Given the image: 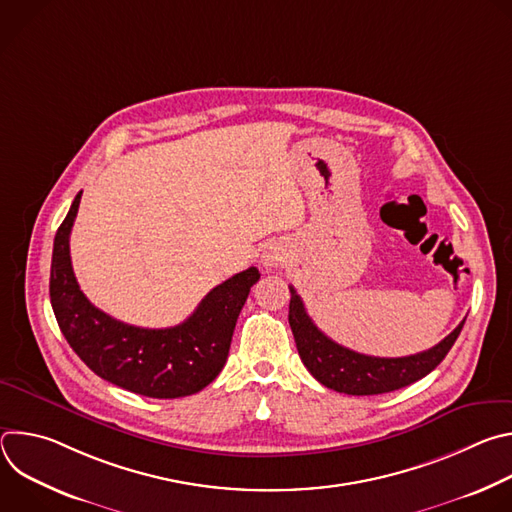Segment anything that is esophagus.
Returning a JSON list of instances; mask_svg holds the SVG:
<instances>
[{
    "label": "esophagus",
    "mask_w": 512,
    "mask_h": 512,
    "mask_svg": "<svg viewBox=\"0 0 512 512\" xmlns=\"http://www.w3.org/2000/svg\"><path fill=\"white\" fill-rule=\"evenodd\" d=\"M263 265L269 267V269H275L279 265H283L287 261V251L281 247V245H269L265 251H263V257H261Z\"/></svg>",
    "instance_id": "esophagus-1"
}]
</instances>
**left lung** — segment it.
Masks as SVG:
<instances>
[{
	"mask_svg": "<svg viewBox=\"0 0 512 512\" xmlns=\"http://www.w3.org/2000/svg\"><path fill=\"white\" fill-rule=\"evenodd\" d=\"M289 291V326L302 362L316 381L346 395H381L423 379L446 358L466 322L464 318L454 332L429 350L401 358L369 356L330 340L312 322L296 289L289 287Z\"/></svg>",
	"mask_w": 512,
	"mask_h": 512,
	"instance_id": "8db88e82",
	"label": "left lung"
}]
</instances>
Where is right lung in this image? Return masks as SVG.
Returning a JSON list of instances; mask_svg holds the SVG:
<instances>
[{
	"label": "right lung",
	"mask_w": 512,
	"mask_h": 512,
	"mask_svg": "<svg viewBox=\"0 0 512 512\" xmlns=\"http://www.w3.org/2000/svg\"><path fill=\"white\" fill-rule=\"evenodd\" d=\"M79 204L81 194L56 231L50 265V304L66 342L95 375L131 393L178 399L202 391L225 367L259 269L249 267L210 289L178 326L156 330L123 324L85 298L72 271L68 239Z\"/></svg>",
	"instance_id": "obj_1"
}]
</instances>
